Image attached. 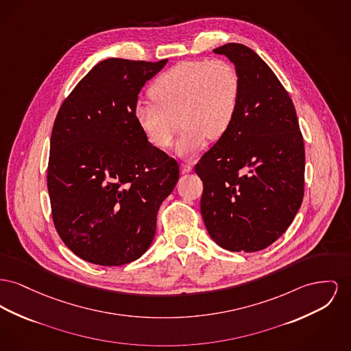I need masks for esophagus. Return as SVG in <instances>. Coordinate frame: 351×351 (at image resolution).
Here are the masks:
<instances>
[{"instance_id":"34e87169","label":"esophagus","mask_w":351,"mask_h":351,"mask_svg":"<svg viewBox=\"0 0 351 351\" xmlns=\"http://www.w3.org/2000/svg\"><path fill=\"white\" fill-rule=\"evenodd\" d=\"M192 168H193V165H189V163H182V165H180V171H182V173H188V172H191V171H192Z\"/></svg>"}]
</instances>
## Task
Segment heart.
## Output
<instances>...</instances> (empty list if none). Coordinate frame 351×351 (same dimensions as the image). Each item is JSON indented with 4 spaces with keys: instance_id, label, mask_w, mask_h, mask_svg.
Wrapping results in <instances>:
<instances>
[{
    "instance_id": "1",
    "label": "heart",
    "mask_w": 351,
    "mask_h": 351,
    "mask_svg": "<svg viewBox=\"0 0 351 351\" xmlns=\"http://www.w3.org/2000/svg\"><path fill=\"white\" fill-rule=\"evenodd\" d=\"M153 102H138L134 115L147 141L169 148L180 123L183 132L176 152L195 156L208 138H223L236 118L240 80L230 63L213 58L184 61L165 71L149 88Z\"/></svg>"
}]
</instances>
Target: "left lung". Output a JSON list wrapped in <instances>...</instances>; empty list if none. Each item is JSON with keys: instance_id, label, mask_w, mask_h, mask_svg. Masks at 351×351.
Here are the masks:
<instances>
[{"instance_id": "obj_1", "label": "left lung", "mask_w": 351, "mask_h": 351, "mask_svg": "<svg viewBox=\"0 0 351 351\" xmlns=\"http://www.w3.org/2000/svg\"><path fill=\"white\" fill-rule=\"evenodd\" d=\"M240 80L236 118L195 167L200 210L212 240L230 252H257L291 224L304 199L305 148L288 91L252 49L227 43Z\"/></svg>"}]
</instances>
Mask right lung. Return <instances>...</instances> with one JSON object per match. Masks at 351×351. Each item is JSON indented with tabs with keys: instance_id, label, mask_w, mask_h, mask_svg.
<instances>
[{
	"instance_id": "right-lung-1",
	"label": "right lung",
	"mask_w": 351,
	"mask_h": 351,
	"mask_svg": "<svg viewBox=\"0 0 351 351\" xmlns=\"http://www.w3.org/2000/svg\"><path fill=\"white\" fill-rule=\"evenodd\" d=\"M167 63L108 58L64 99L51 132L47 189L54 227L84 261L121 267L152 244L179 165L135 121L138 94Z\"/></svg>"
}]
</instances>
